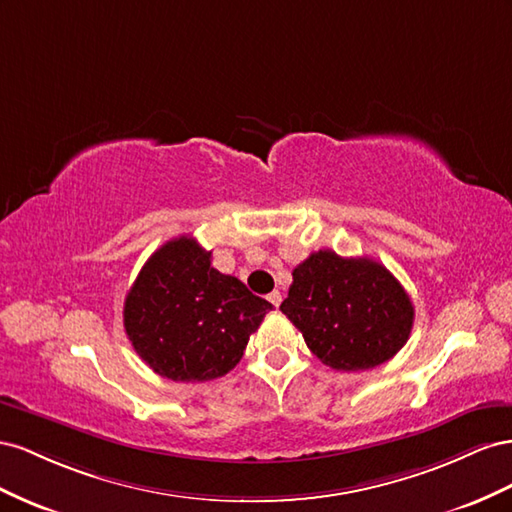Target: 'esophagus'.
I'll list each match as a JSON object with an SVG mask.
<instances>
[{
	"instance_id": "obj_1",
	"label": "esophagus",
	"mask_w": 512,
	"mask_h": 512,
	"mask_svg": "<svg viewBox=\"0 0 512 512\" xmlns=\"http://www.w3.org/2000/svg\"><path fill=\"white\" fill-rule=\"evenodd\" d=\"M268 300L274 304V306H279L281 304V300H283V296H281V291L279 289H274L272 294H268Z\"/></svg>"
}]
</instances>
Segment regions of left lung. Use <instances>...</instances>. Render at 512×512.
Returning <instances> with one entry per match:
<instances>
[{
    "label": "left lung",
    "instance_id": "obj_1",
    "mask_svg": "<svg viewBox=\"0 0 512 512\" xmlns=\"http://www.w3.org/2000/svg\"><path fill=\"white\" fill-rule=\"evenodd\" d=\"M281 304L306 347L334 371H369L410 339L414 304L403 285L369 257L311 253L291 272Z\"/></svg>",
    "mask_w": 512,
    "mask_h": 512
}]
</instances>
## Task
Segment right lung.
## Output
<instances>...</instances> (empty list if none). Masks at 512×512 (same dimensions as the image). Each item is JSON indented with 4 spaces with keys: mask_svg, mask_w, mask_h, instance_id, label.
<instances>
[{
    "mask_svg": "<svg viewBox=\"0 0 512 512\" xmlns=\"http://www.w3.org/2000/svg\"><path fill=\"white\" fill-rule=\"evenodd\" d=\"M212 253L180 236L145 261L124 302V328L148 367L173 382L229 373L272 304L212 266Z\"/></svg>",
    "mask_w": 512,
    "mask_h": 512,
    "instance_id": "1",
    "label": "right lung"
}]
</instances>
